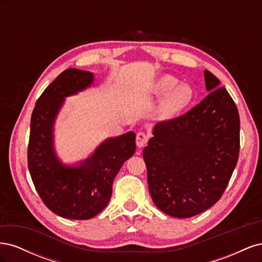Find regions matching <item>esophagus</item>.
Returning <instances> with one entry per match:
<instances>
[{"label":"esophagus","instance_id":"1","mask_svg":"<svg viewBox=\"0 0 262 262\" xmlns=\"http://www.w3.org/2000/svg\"><path fill=\"white\" fill-rule=\"evenodd\" d=\"M147 143V137L144 132H139L137 134V146L142 148Z\"/></svg>","mask_w":262,"mask_h":262}]
</instances>
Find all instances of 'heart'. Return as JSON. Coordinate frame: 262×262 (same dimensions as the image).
<instances>
[{
	"label": "heart",
	"instance_id": "heart-1",
	"mask_svg": "<svg viewBox=\"0 0 262 262\" xmlns=\"http://www.w3.org/2000/svg\"><path fill=\"white\" fill-rule=\"evenodd\" d=\"M178 84V80L171 75H164L153 85V93L156 95L168 94L158 105V116L162 119H170L185 110L194 98L192 87L188 84Z\"/></svg>",
	"mask_w": 262,
	"mask_h": 262
}]
</instances>
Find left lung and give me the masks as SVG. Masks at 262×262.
I'll return each instance as SVG.
<instances>
[{"instance_id": "1", "label": "left lung", "mask_w": 262, "mask_h": 262, "mask_svg": "<svg viewBox=\"0 0 262 262\" xmlns=\"http://www.w3.org/2000/svg\"><path fill=\"white\" fill-rule=\"evenodd\" d=\"M204 81L208 96L186 115L155 124L143 149L150 196L172 217H191L215 204L238 161V110L208 70Z\"/></svg>"}]
</instances>
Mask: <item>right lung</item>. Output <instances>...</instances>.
<instances>
[{
	"instance_id": "right-lung-1",
	"label": "right lung",
	"mask_w": 262,
	"mask_h": 262,
	"mask_svg": "<svg viewBox=\"0 0 262 262\" xmlns=\"http://www.w3.org/2000/svg\"><path fill=\"white\" fill-rule=\"evenodd\" d=\"M92 72L68 69L47 87L30 120L28 168L47 208L59 216L90 220L106 208L113 182L136 152V133L107 138L84 160L64 163L57 153L54 125L67 97L93 86Z\"/></svg>"
}]
</instances>
